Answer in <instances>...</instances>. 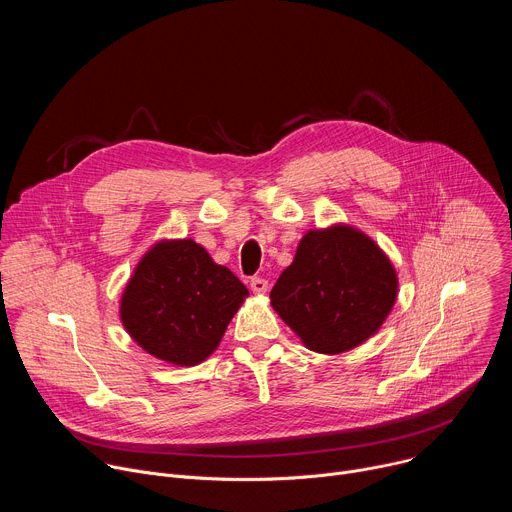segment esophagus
I'll return each mask as SVG.
<instances>
[{
    "mask_svg": "<svg viewBox=\"0 0 512 512\" xmlns=\"http://www.w3.org/2000/svg\"><path fill=\"white\" fill-rule=\"evenodd\" d=\"M249 285H251V291H253V294H257V296H263V294H267V287H269L267 279H261V277H253Z\"/></svg>",
    "mask_w": 512,
    "mask_h": 512,
    "instance_id": "esophagus-1",
    "label": "esophagus"
}]
</instances>
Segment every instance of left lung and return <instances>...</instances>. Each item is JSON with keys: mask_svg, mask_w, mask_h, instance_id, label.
I'll return each mask as SVG.
<instances>
[{"mask_svg": "<svg viewBox=\"0 0 512 512\" xmlns=\"http://www.w3.org/2000/svg\"><path fill=\"white\" fill-rule=\"evenodd\" d=\"M397 291V271L385 251L369 235L338 223L302 237L269 298L306 348L340 354L381 330Z\"/></svg>", "mask_w": 512, "mask_h": 512, "instance_id": "8db88e82", "label": "left lung"}]
</instances>
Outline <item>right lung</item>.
Listing matches in <instances>:
<instances>
[{"label": "right lung", "instance_id": "add662e5", "mask_svg": "<svg viewBox=\"0 0 512 512\" xmlns=\"http://www.w3.org/2000/svg\"><path fill=\"white\" fill-rule=\"evenodd\" d=\"M249 289L192 239H162L135 265L119 300L127 334L148 354L194 367L221 344Z\"/></svg>", "mask_w": 512, "mask_h": 512}]
</instances>
